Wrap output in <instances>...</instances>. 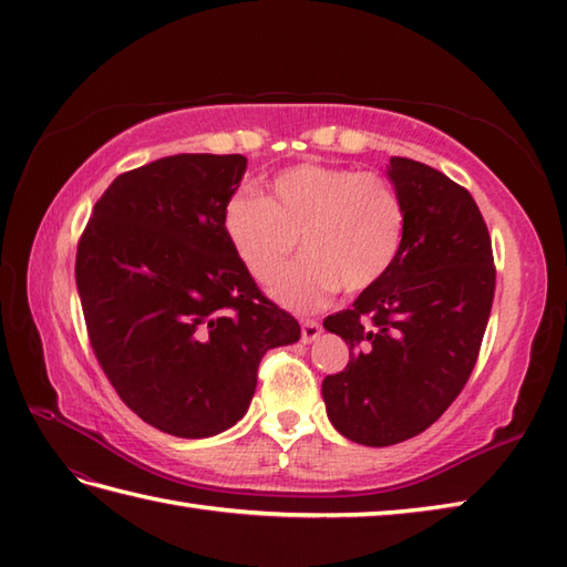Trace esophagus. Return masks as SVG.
<instances>
[{
    "mask_svg": "<svg viewBox=\"0 0 567 567\" xmlns=\"http://www.w3.org/2000/svg\"><path fill=\"white\" fill-rule=\"evenodd\" d=\"M320 332H322L320 320H316V318L300 320V339H303V342H312V339L320 337Z\"/></svg>",
    "mask_w": 567,
    "mask_h": 567,
    "instance_id": "esophagus-1",
    "label": "esophagus"
}]
</instances>
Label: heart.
Segmentation results:
<instances>
[{"mask_svg":"<svg viewBox=\"0 0 567 567\" xmlns=\"http://www.w3.org/2000/svg\"><path fill=\"white\" fill-rule=\"evenodd\" d=\"M405 223V204L383 174L312 162L281 169L267 196L235 194L223 213L233 249L261 284L276 279L300 240L306 257L274 284V296L298 310L339 288L361 293L379 284L400 255Z\"/></svg>","mask_w":567,"mask_h":567,"instance_id":"b5f03b06","label":"heart"}]
</instances>
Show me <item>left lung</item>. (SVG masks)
I'll return each instance as SVG.
<instances>
[{"label":"left lung","instance_id":"1","mask_svg":"<svg viewBox=\"0 0 567 567\" xmlns=\"http://www.w3.org/2000/svg\"><path fill=\"white\" fill-rule=\"evenodd\" d=\"M388 177L405 204V240L383 279L324 318L349 344L327 375V417L363 446L422 434L468 383L495 298L487 225L468 188L408 157Z\"/></svg>","mask_w":567,"mask_h":567}]
</instances>
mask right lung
Segmentation results:
<instances>
[{"label": "right lung", "instance_id": "add662e5", "mask_svg": "<svg viewBox=\"0 0 567 567\" xmlns=\"http://www.w3.org/2000/svg\"><path fill=\"white\" fill-rule=\"evenodd\" d=\"M243 155H172L118 174L80 237L78 291L99 367L143 422L200 439L243 417L261 357L300 339L223 228Z\"/></svg>", "mask_w": 567, "mask_h": 567}]
</instances>
